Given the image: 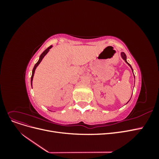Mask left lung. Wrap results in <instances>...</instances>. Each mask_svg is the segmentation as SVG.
I'll return each mask as SVG.
<instances>
[{"label": "left lung", "instance_id": "8db88e82", "mask_svg": "<svg viewBox=\"0 0 159 159\" xmlns=\"http://www.w3.org/2000/svg\"><path fill=\"white\" fill-rule=\"evenodd\" d=\"M121 57H122V58L125 60V61L126 62V63L130 66V67H131V70H133V68H132V67H131V65H130L129 63H128V62L127 61V60H126V59H127V56H126V55H125V53L124 52H121Z\"/></svg>", "mask_w": 159, "mask_h": 159}]
</instances>
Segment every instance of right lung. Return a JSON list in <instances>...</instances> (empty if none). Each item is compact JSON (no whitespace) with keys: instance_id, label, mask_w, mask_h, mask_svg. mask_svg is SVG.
Returning <instances> with one entry per match:
<instances>
[{"instance_id":"right-lung-1","label":"right lung","mask_w":159,"mask_h":159,"mask_svg":"<svg viewBox=\"0 0 159 159\" xmlns=\"http://www.w3.org/2000/svg\"><path fill=\"white\" fill-rule=\"evenodd\" d=\"M52 48V46H50V47H48V48L47 49H46L44 52H43V53L42 54L40 55V58H39V60L38 61V62L37 63L35 64V66H34V68H33V70H32V76H31V85H32V80H33V77H34V71H35V70H36V67L39 65V64L41 62V61L42 60V59H43V57H44L45 56H46V54H47L48 52H49V50L51 48Z\"/></svg>"}]
</instances>
